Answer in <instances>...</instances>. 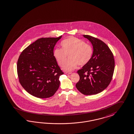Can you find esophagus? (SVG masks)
Listing matches in <instances>:
<instances>
[{
  "mask_svg": "<svg viewBox=\"0 0 134 134\" xmlns=\"http://www.w3.org/2000/svg\"><path fill=\"white\" fill-rule=\"evenodd\" d=\"M65 74H71V72H65Z\"/></svg>",
  "mask_w": 134,
  "mask_h": 134,
  "instance_id": "34e87169",
  "label": "esophagus"
}]
</instances>
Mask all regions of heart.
I'll list each match as a JSON object with an SVG mask.
<instances>
[{"instance_id":"obj_1","label":"heart","mask_w":134,"mask_h":134,"mask_svg":"<svg viewBox=\"0 0 134 134\" xmlns=\"http://www.w3.org/2000/svg\"><path fill=\"white\" fill-rule=\"evenodd\" d=\"M62 48H56L54 51V57L58 65L62 66L69 54L70 60L63 66V69L70 71L75 69L77 65L83 66L91 60L93 49L91 45L77 38L71 37L62 41Z\"/></svg>"}]
</instances>
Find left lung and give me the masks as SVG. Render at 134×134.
Masks as SVG:
<instances>
[{"instance_id":"8db88e82","label":"left lung","mask_w":134,"mask_h":134,"mask_svg":"<svg viewBox=\"0 0 134 134\" xmlns=\"http://www.w3.org/2000/svg\"><path fill=\"white\" fill-rule=\"evenodd\" d=\"M91 42L93 53L91 60L77 71L80 79L76 87L82 94L90 95L106 89L114 74L115 61L112 52L102 41L89 35H83Z\"/></svg>"}]
</instances>
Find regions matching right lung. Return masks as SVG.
<instances>
[{
    "mask_svg": "<svg viewBox=\"0 0 134 134\" xmlns=\"http://www.w3.org/2000/svg\"><path fill=\"white\" fill-rule=\"evenodd\" d=\"M62 38H41L23 50L18 58L19 81L29 94L39 98H49L59 88V77L64 74L54 57V48Z\"/></svg>",
    "mask_w": 134,
    "mask_h": 134,
    "instance_id": "obj_1",
    "label": "right lung"
}]
</instances>
